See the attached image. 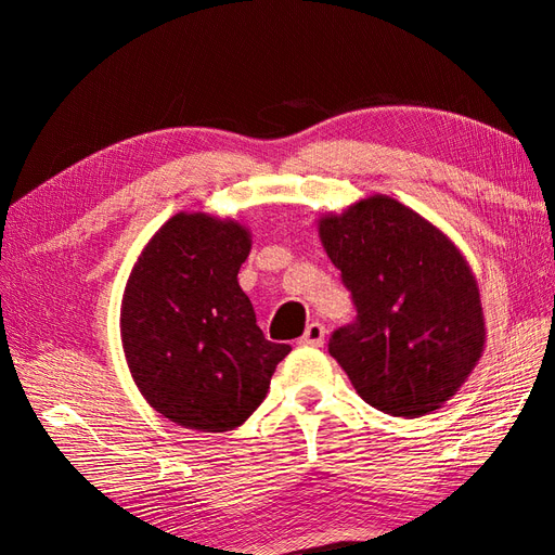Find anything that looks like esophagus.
<instances>
[{
  "label": "esophagus",
  "instance_id": "1",
  "mask_svg": "<svg viewBox=\"0 0 555 555\" xmlns=\"http://www.w3.org/2000/svg\"><path fill=\"white\" fill-rule=\"evenodd\" d=\"M324 335H326V328L319 324V322H312L308 324L304 338H300V345H308V347H322L324 345Z\"/></svg>",
  "mask_w": 555,
  "mask_h": 555
}]
</instances>
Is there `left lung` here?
<instances>
[{
  "mask_svg": "<svg viewBox=\"0 0 555 555\" xmlns=\"http://www.w3.org/2000/svg\"><path fill=\"white\" fill-rule=\"evenodd\" d=\"M319 236L354 300L328 354L386 414L424 416L461 389L483 351L477 280L440 229L375 194L319 220Z\"/></svg>",
  "mask_w": 555,
  "mask_h": 555,
  "instance_id": "8db88e82",
  "label": "left lung"
}]
</instances>
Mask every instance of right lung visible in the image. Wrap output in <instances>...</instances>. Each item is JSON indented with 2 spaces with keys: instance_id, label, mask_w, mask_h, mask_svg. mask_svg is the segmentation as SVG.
<instances>
[{
  "instance_id": "1",
  "label": "right lung",
  "mask_w": 555,
  "mask_h": 555,
  "mask_svg": "<svg viewBox=\"0 0 555 555\" xmlns=\"http://www.w3.org/2000/svg\"><path fill=\"white\" fill-rule=\"evenodd\" d=\"M249 245L238 222L178 212L129 275L127 365L143 398L178 426L222 433L245 424L292 351L263 338L238 284Z\"/></svg>"
}]
</instances>
